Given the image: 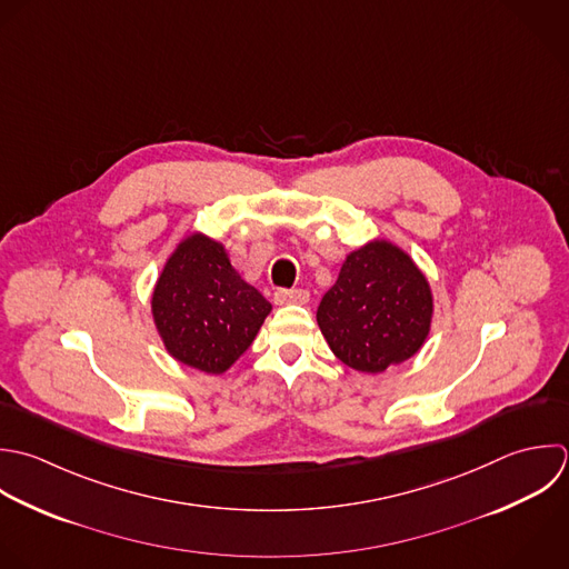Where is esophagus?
Here are the masks:
<instances>
[{"label": "esophagus", "instance_id": "esophagus-1", "mask_svg": "<svg viewBox=\"0 0 569 569\" xmlns=\"http://www.w3.org/2000/svg\"><path fill=\"white\" fill-rule=\"evenodd\" d=\"M310 301V292L308 290H277L274 292V303L277 306H288V303H299V306H306Z\"/></svg>", "mask_w": 569, "mask_h": 569}]
</instances>
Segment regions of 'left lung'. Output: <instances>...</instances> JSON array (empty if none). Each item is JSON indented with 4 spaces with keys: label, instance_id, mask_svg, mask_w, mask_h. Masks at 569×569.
<instances>
[{
    "label": "left lung",
    "instance_id": "1",
    "mask_svg": "<svg viewBox=\"0 0 569 569\" xmlns=\"http://www.w3.org/2000/svg\"><path fill=\"white\" fill-rule=\"evenodd\" d=\"M432 317L428 277L388 239H372L348 252L317 310V323L335 357L366 375L412 359L430 335Z\"/></svg>",
    "mask_w": 569,
    "mask_h": 569
}]
</instances>
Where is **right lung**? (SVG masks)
Returning <instances> with one entry per match:
<instances>
[{
	"label": "right lung",
	"instance_id": "right-lung-1",
	"mask_svg": "<svg viewBox=\"0 0 569 569\" xmlns=\"http://www.w3.org/2000/svg\"><path fill=\"white\" fill-rule=\"evenodd\" d=\"M270 310L232 268L226 246L199 230L174 246L150 297L166 352L206 375H223L250 348Z\"/></svg>",
	"mask_w": 569,
	"mask_h": 569
}]
</instances>
